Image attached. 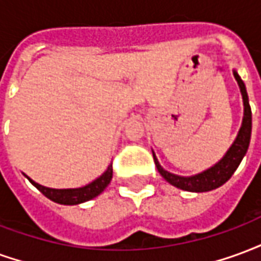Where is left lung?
I'll return each instance as SVG.
<instances>
[{
    "label": "left lung",
    "mask_w": 261,
    "mask_h": 261,
    "mask_svg": "<svg viewBox=\"0 0 261 261\" xmlns=\"http://www.w3.org/2000/svg\"><path fill=\"white\" fill-rule=\"evenodd\" d=\"M233 76L238 81V85L241 88L242 99H243V120H242V127L238 133V136H236L235 141L218 164H215L210 169L204 170L201 173H197L194 176H179L165 170L158 162L155 153L152 152L156 169L165 180L170 183L172 186L186 190V192H211V190L218 189L219 186H222L224 183L229 180L230 176L233 175L235 170L238 169L243 156L246 155L247 148L250 144V136H252V110H250V105H249L246 86L236 71H233Z\"/></svg>",
    "instance_id": "8db88e82"
}]
</instances>
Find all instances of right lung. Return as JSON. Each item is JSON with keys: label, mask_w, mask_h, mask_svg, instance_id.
I'll return each mask as SVG.
<instances>
[{"label": "right lung", "mask_w": 261, "mask_h": 261, "mask_svg": "<svg viewBox=\"0 0 261 261\" xmlns=\"http://www.w3.org/2000/svg\"><path fill=\"white\" fill-rule=\"evenodd\" d=\"M112 177H113V168H112V165H109V168L102 176H99L96 180H93L84 187H80V189H50V187H44L36 181H33L31 177H28V180L51 201L64 204V205H75V204L89 201L92 198L99 196L108 187Z\"/></svg>", "instance_id": "obj_1"}]
</instances>
